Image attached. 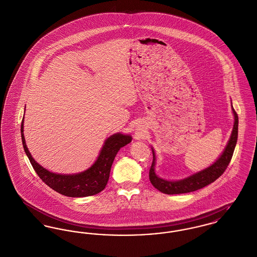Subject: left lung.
<instances>
[{"mask_svg":"<svg viewBox=\"0 0 257 257\" xmlns=\"http://www.w3.org/2000/svg\"><path fill=\"white\" fill-rule=\"evenodd\" d=\"M233 110V114L235 117L234 121V127L232 131V135L228 141V144L226 148L224 149L222 155L217 159L216 162H214L211 166L206 168L202 171H199L187 178H184L182 180L178 181H169L165 180L163 178H160L155 173V157L154 150L153 152V163L149 171V179L155 188L158 189L160 192L168 194V195H173V194H184L189 192H194L196 190L204 188L206 185L214 182L219 176H221L223 172L226 171L237 144L238 139V123H239V118L236 111Z\"/></svg>","mask_w":257,"mask_h":257,"instance_id":"left-lung-1","label":"left lung"}]
</instances>
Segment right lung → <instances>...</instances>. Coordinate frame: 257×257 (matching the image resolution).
<instances>
[{
    "label": "right lung",
    "mask_w": 257,
    "mask_h": 257,
    "mask_svg": "<svg viewBox=\"0 0 257 257\" xmlns=\"http://www.w3.org/2000/svg\"><path fill=\"white\" fill-rule=\"evenodd\" d=\"M23 120L20 128L22 144L36 173L52 190L72 198L92 196L101 192L108 182L111 167L118 151L132 142L131 136L113 135L105 140L97 160L88 170L77 174H57L40 166L30 154L23 135Z\"/></svg>",
    "instance_id": "1"
}]
</instances>
